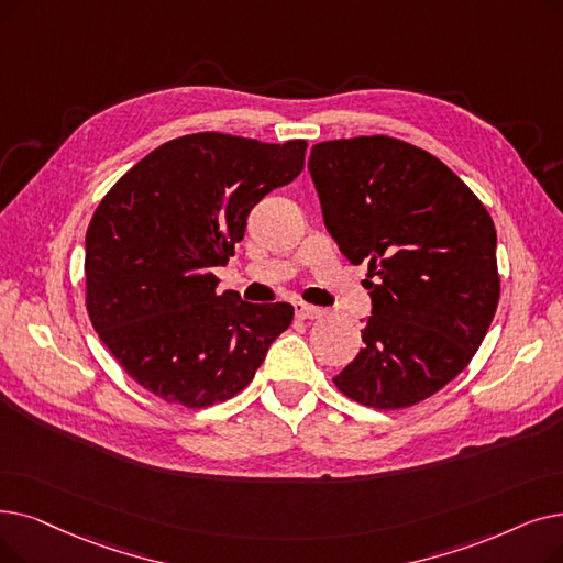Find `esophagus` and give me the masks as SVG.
<instances>
[{"label":"esophagus","instance_id":"1","mask_svg":"<svg viewBox=\"0 0 563 563\" xmlns=\"http://www.w3.org/2000/svg\"><path fill=\"white\" fill-rule=\"evenodd\" d=\"M295 312H297L299 320H320V317L324 314L322 308H314V306H308V303H297Z\"/></svg>","mask_w":563,"mask_h":563}]
</instances>
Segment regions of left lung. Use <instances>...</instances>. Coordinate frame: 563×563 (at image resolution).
Here are the masks:
<instances>
[{"instance_id":"left-lung-1","label":"left lung","mask_w":563,"mask_h":563,"mask_svg":"<svg viewBox=\"0 0 563 563\" xmlns=\"http://www.w3.org/2000/svg\"><path fill=\"white\" fill-rule=\"evenodd\" d=\"M308 169L340 253L368 264L365 347L333 382L365 407L417 405L467 368L490 329L493 218L442 161L396 137L320 142Z\"/></svg>"}]
</instances>
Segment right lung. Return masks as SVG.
Segmentation results:
<instances>
[{"label":"right lung","mask_w":563,"mask_h":563,"mask_svg":"<svg viewBox=\"0 0 563 563\" xmlns=\"http://www.w3.org/2000/svg\"><path fill=\"white\" fill-rule=\"evenodd\" d=\"M306 146L184 135L135 163L93 211L89 320L121 368L165 402L200 409L236 396L291 324L289 303L218 295L213 266L234 255L264 195L301 175Z\"/></svg>","instance_id":"add662e5"}]
</instances>
